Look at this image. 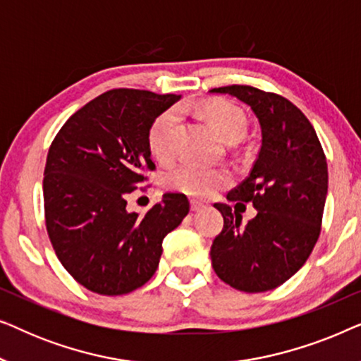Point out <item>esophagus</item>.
<instances>
[{
	"instance_id": "obj_1",
	"label": "esophagus",
	"mask_w": 361,
	"mask_h": 361,
	"mask_svg": "<svg viewBox=\"0 0 361 361\" xmlns=\"http://www.w3.org/2000/svg\"><path fill=\"white\" fill-rule=\"evenodd\" d=\"M190 209H192V212H202L205 209V205L200 204V202H197V200H192L190 202Z\"/></svg>"
}]
</instances>
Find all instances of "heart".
<instances>
[{
	"label": "heart",
	"mask_w": 361,
	"mask_h": 361,
	"mask_svg": "<svg viewBox=\"0 0 361 361\" xmlns=\"http://www.w3.org/2000/svg\"><path fill=\"white\" fill-rule=\"evenodd\" d=\"M190 106V103H182L179 110L172 108L164 111L151 125L147 142L156 159L167 161L174 154V141L180 123L179 111H187ZM200 113L224 141L236 142L245 136L248 121L243 110L235 103L210 100L200 106ZM228 182L230 176L225 171L210 169L192 162H184L166 174V185L169 189L195 199H209L221 187L228 185Z\"/></svg>",
	"instance_id": "1"
}]
</instances>
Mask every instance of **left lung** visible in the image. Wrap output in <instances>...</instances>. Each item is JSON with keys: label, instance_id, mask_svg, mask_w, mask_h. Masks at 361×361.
Masks as SVG:
<instances>
[{"label": "left lung", "instance_id": "1", "mask_svg": "<svg viewBox=\"0 0 361 361\" xmlns=\"http://www.w3.org/2000/svg\"><path fill=\"white\" fill-rule=\"evenodd\" d=\"M210 92L238 98L261 128L253 169L226 195L230 202H251L258 214L243 226L230 205H214L224 216V230L212 245V266L231 288L264 293L293 278L317 243L327 199V161L312 125L284 97L248 85Z\"/></svg>", "mask_w": 361, "mask_h": 361}]
</instances>
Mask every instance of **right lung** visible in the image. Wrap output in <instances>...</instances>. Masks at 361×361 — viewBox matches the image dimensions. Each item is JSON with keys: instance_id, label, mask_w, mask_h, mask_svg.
I'll list each match as a JSON object with an SVG mask.
<instances>
[{"instance_id": "add662e5", "label": "right lung", "mask_w": 361, "mask_h": 361, "mask_svg": "<svg viewBox=\"0 0 361 361\" xmlns=\"http://www.w3.org/2000/svg\"><path fill=\"white\" fill-rule=\"evenodd\" d=\"M180 95L116 88L68 118L44 169L49 238L73 279L88 290L120 295L156 273L164 236L189 214L184 194H164L146 215L126 197L154 169L147 135Z\"/></svg>"}]
</instances>
